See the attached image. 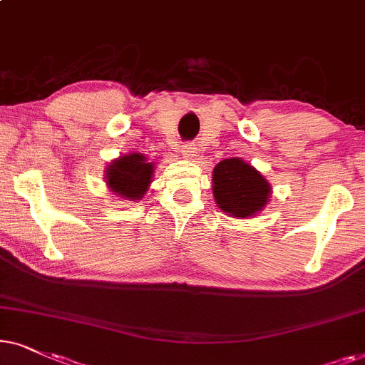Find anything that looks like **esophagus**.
<instances>
[{"instance_id":"obj_1","label":"esophagus","mask_w":365,"mask_h":365,"mask_svg":"<svg viewBox=\"0 0 365 365\" xmlns=\"http://www.w3.org/2000/svg\"><path fill=\"white\" fill-rule=\"evenodd\" d=\"M195 153H197V148H195V145H192V143H185V145H182V155L185 158H193L195 157Z\"/></svg>"}]
</instances>
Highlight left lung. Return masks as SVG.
Instances as JSON below:
<instances>
[{"mask_svg": "<svg viewBox=\"0 0 365 365\" xmlns=\"http://www.w3.org/2000/svg\"><path fill=\"white\" fill-rule=\"evenodd\" d=\"M213 197L218 208L247 218L264 210L272 188L259 170L240 158H225L213 168Z\"/></svg>", "mask_w": 365, "mask_h": 365, "instance_id": "8db88e82", "label": "left lung"}]
</instances>
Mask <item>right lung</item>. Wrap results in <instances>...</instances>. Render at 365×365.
Segmentation results:
<instances>
[{
	"mask_svg": "<svg viewBox=\"0 0 365 365\" xmlns=\"http://www.w3.org/2000/svg\"><path fill=\"white\" fill-rule=\"evenodd\" d=\"M153 163L142 153H128L113 160L106 168V185L126 200H140L148 190L153 175Z\"/></svg>",
	"mask_w": 365,
	"mask_h": 365,
	"instance_id": "obj_1",
	"label": "right lung"
}]
</instances>
